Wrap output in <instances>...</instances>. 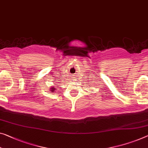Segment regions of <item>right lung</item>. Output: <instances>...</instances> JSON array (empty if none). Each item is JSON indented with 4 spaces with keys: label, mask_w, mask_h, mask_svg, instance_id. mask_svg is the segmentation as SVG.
<instances>
[{
    "label": "right lung",
    "mask_w": 148,
    "mask_h": 148,
    "mask_svg": "<svg viewBox=\"0 0 148 148\" xmlns=\"http://www.w3.org/2000/svg\"><path fill=\"white\" fill-rule=\"evenodd\" d=\"M49 89H50V91H51V92H55V91L56 90L55 87H52L49 88Z\"/></svg>",
    "instance_id": "add662e5"
}]
</instances>
